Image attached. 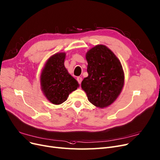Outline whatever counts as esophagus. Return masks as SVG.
<instances>
[{
    "instance_id": "34e87169",
    "label": "esophagus",
    "mask_w": 160,
    "mask_h": 160,
    "mask_svg": "<svg viewBox=\"0 0 160 160\" xmlns=\"http://www.w3.org/2000/svg\"><path fill=\"white\" fill-rule=\"evenodd\" d=\"M77 80H78V82L81 85V81H82V78H81V77H78V78H77Z\"/></svg>"
}]
</instances>
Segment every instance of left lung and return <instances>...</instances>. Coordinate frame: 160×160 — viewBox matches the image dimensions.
I'll list each match as a JSON object with an SVG mask.
<instances>
[{"label":"left lung","mask_w":160,"mask_h":160,"mask_svg":"<svg viewBox=\"0 0 160 160\" xmlns=\"http://www.w3.org/2000/svg\"><path fill=\"white\" fill-rule=\"evenodd\" d=\"M88 77L81 82L88 101L96 107L106 108L113 103L124 86L122 65L112 51L98 44L86 53Z\"/></svg>","instance_id":"obj_1"}]
</instances>
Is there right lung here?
<instances>
[{
	"label": "right lung",
	"mask_w": 160,
	"mask_h": 160,
	"mask_svg": "<svg viewBox=\"0 0 160 160\" xmlns=\"http://www.w3.org/2000/svg\"><path fill=\"white\" fill-rule=\"evenodd\" d=\"M66 55L65 52H58L51 56L44 63L40 76L41 91L55 105L64 102L79 85L65 68Z\"/></svg>",
	"instance_id": "add662e5"
}]
</instances>
